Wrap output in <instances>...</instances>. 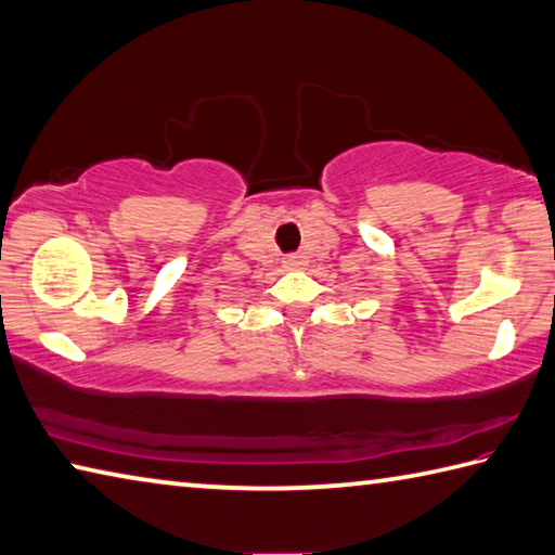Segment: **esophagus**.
Instances as JSON below:
<instances>
[{"mask_svg":"<svg viewBox=\"0 0 555 555\" xmlns=\"http://www.w3.org/2000/svg\"><path fill=\"white\" fill-rule=\"evenodd\" d=\"M284 267H286V269H300V267H306V257H304V255H288V257H284Z\"/></svg>","mask_w":555,"mask_h":555,"instance_id":"1","label":"esophagus"}]
</instances>
